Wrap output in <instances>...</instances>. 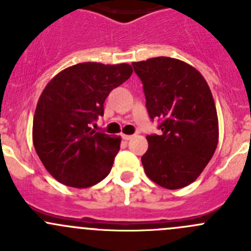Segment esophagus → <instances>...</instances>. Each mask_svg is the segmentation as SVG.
Wrapping results in <instances>:
<instances>
[{"mask_svg":"<svg viewBox=\"0 0 251 251\" xmlns=\"http://www.w3.org/2000/svg\"><path fill=\"white\" fill-rule=\"evenodd\" d=\"M121 137H123V140L128 141V140H131V138H132L133 136L132 135H121Z\"/></svg>","mask_w":251,"mask_h":251,"instance_id":"esophagus-1","label":"esophagus"}]
</instances>
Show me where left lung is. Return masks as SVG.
I'll list each match as a JSON object with an SVG mask.
<instances>
[{"label":"left lung","instance_id":"left-lung-1","mask_svg":"<svg viewBox=\"0 0 251 251\" xmlns=\"http://www.w3.org/2000/svg\"><path fill=\"white\" fill-rule=\"evenodd\" d=\"M132 67L143 83L149 118L160 121V135L147 136L144 171L164 188H183L203 173L219 142L209 85L196 68L175 58H151Z\"/></svg>","mask_w":251,"mask_h":251}]
</instances>
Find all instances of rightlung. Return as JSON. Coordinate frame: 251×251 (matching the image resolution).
<instances>
[{"instance_id":"obj_1","label":"right lung","mask_w":251,"mask_h":251,"mask_svg":"<svg viewBox=\"0 0 251 251\" xmlns=\"http://www.w3.org/2000/svg\"><path fill=\"white\" fill-rule=\"evenodd\" d=\"M132 72L126 63H80L47 83L35 110L32 142L40 160L58 182L87 188L110 173L121 137L96 132L90 124L103 116L105 98Z\"/></svg>"}]
</instances>
